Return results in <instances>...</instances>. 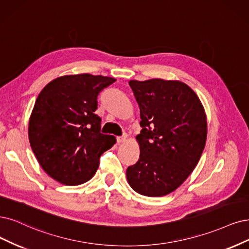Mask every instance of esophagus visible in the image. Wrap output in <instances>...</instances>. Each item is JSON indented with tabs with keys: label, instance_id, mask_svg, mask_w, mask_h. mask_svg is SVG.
Listing matches in <instances>:
<instances>
[{
	"label": "esophagus",
	"instance_id": "34e87169",
	"mask_svg": "<svg viewBox=\"0 0 249 249\" xmlns=\"http://www.w3.org/2000/svg\"><path fill=\"white\" fill-rule=\"evenodd\" d=\"M126 140H127V135H126V134H124V135H122V136H117V142H118L119 143L124 142Z\"/></svg>",
	"mask_w": 249,
	"mask_h": 249
}]
</instances>
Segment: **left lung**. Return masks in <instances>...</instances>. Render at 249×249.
<instances>
[{
	"label": "left lung",
	"mask_w": 249,
	"mask_h": 249,
	"mask_svg": "<svg viewBox=\"0 0 249 249\" xmlns=\"http://www.w3.org/2000/svg\"><path fill=\"white\" fill-rule=\"evenodd\" d=\"M141 109L136 136L140 159L126 170L141 195L160 197L177 190L198 164L207 137V121L197 94L179 81H129Z\"/></svg>",
	"instance_id": "8db88e82"
}]
</instances>
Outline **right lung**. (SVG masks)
I'll use <instances>...</instances> for the list:
<instances>
[{
    "mask_svg": "<svg viewBox=\"0 0 249 249\" xmlns=\"http://www.w3.org/2000/svg\"><path fill=\"white\" fill-rule=\"evenodd\" d=\"M116 81L90 73L51 81L40 92L29 123L32 150L44 171L63 185L76 186L96 172L99 158L116 142L100 132L94 113L99 92Z\"/></svg>",
    "mask_w": 249,
    "mask_h": 249,
    "instance_id": "1",
    "label": "right lung"
}]
</instances>
